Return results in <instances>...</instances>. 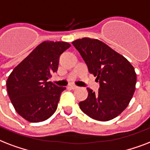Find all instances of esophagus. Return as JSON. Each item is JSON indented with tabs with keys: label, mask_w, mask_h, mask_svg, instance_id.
Wrapping results in <instances>:
<instances>
[{
	"label": "esophagus",
	"mask_w": 150,
	"mask_h": 150,
	"mask_svg": "<svg viewBox=\"0 0 150 150\" xmlns=\"http://www.w3.org/2000/svg\"><path fill=\"white\" fill-rule=\"evenodd\" d=\"M69 88H70V89H73V90H74V89H76V88H78V87L76 85H74V84H70V85L69 86Z\"/></svg>",
	"instance_id": "1"
}]
</instances>
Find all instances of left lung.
<instances>
[{
    "label": "left lung",
    "mask_w": 150,
    "mask_h": 150,
    "mask_svg": "<svg viewBox=\"0 0 150 150\" xmlns=\"http://www.w3.org/2000/svg\"><path fill=\"white\" fill-rule=\"evenodd\" d=\"M87 64L90 74L97 76V93L87 88L88 98L79 103L88 117L107 121L127 108L135 91L136 74L125 57L96 39L84 38L72 42Z\"/></svg>",
    "instance_id": "obj_1"
}]
</instances>
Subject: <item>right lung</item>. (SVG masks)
<instances>
[{
  "label": "right lung",
  "mask_w": 150,
  "mask_h": 150,
  "mask_svg": "<svg viewBox=\"0 0 150 150\" xmlns=\"http://www.w3.org/2000/svg\"><path fill=\"white\" fill-rule=\"evenodd\" d=\"M70 47L67 42L44 41L13 69L7 91L15 110L33 123L41 122L55 112L65 87L47 81L58 70L59 57Z\"/></svg>",
  "instance_id": "add662e5"
}]
</instances>
